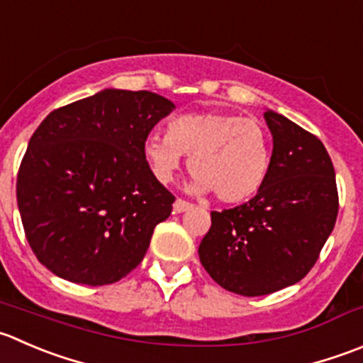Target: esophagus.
Here are the masks:
<instances>
[{
  "label": "esophagus",
  "instance_id": "esophagus-1",
  "mask_svg": "<svg viewBox=\"0 0 363 363\" xmlns=\"http://www.w3.org/2000/svg\"><path fill=\"white\" fill-rule=\"evenodd\" d=\"M191 207H193V203L186 202V200H182V199H177V200H175V203H174L175 213H184V211H189Z\"/></svg>",
  "mask_w": 363,
  "mask_h": 363
}]
</instances>
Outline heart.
<instances>
[{"instance_id":"1","label":"heart","mask_w":363,"mask_h":363,"mask_svg":"<svg viewBox=\"0 0 363 363\" xmlns=\"http://www.w3.org/2000/svg\"><path fill=\"white\" fill-rule=\"evenodd\" d=\"M143 154L154 177L174 181L184 154L195 174L189 189L214 191L225 203L246 202L259 193L269 170V138L259 122L234 113H184L168 133H150Z\"/></svg>"}]
</instances>
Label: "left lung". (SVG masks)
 Wrapping results in <instances>:
<instances>
[{
    "instance_id": "obj_1",
    "label": "left lung",
    "mask_w": 363,
    "mask_h": 363,
    "mask_svg": "<svg viewBox=\"0 0 363 363\" xmlns=\"http://www.w3.org/2000/svg\"><path fill=\"white\" fill-rule=\"evenodd\" d=\"M266 181L250 202L211 213L199 257L211 279L242 296L300 282L318 260L339 213L335 170L321 140L273 110Z\"/></svg>"
}]
</instances>
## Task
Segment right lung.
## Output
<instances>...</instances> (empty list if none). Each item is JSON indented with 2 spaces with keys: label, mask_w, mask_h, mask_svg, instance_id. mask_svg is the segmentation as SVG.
I'll return each mask as SVG.
<instances>
[{
  "label": "right lung",
  "mask_w": 363,
  "mask_h": 363,
  "mask_svg": "<svg viewBox=\"0 0 363 363\" xmlns=\"http://www.w3.org/2000/svg\"><path fill=\"white\" fill-rule=\"evenodd\" d=\"M174 110L147 90L104 88L42 121L17 175V206L51 273L106 286L142 262L175 200L154 177L143 142Z\"/></svg>",
  "instance_id": "obj_1"
}]
</instances>
